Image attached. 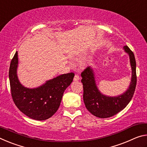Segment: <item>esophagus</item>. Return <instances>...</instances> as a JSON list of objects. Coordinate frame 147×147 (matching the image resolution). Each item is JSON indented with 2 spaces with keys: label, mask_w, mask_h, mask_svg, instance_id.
<instances>
[{
  "label": "esophagus",
  "mask_w": 147,
  "mask_h": 147,
  "mask_svg": "<svg viewBox=\"0 0 147 147\" xmlns=\"http://www.w3.org/2000/svg\"><path fill=\"white\" fill-rule=\"evenodd\" d=\"M80 80V76L78 75V74H75V76L74 77V81H78Z\"/></svg>",
  "instance_id": "1"
}]
</instances>
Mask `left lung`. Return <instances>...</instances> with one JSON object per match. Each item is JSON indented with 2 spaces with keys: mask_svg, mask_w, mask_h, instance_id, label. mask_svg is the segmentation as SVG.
I'll list each match as a JSON object with an SVG mask.
<instances>
[{
  "mask_svg": "<svg viewBox=\"0 0 147 147\" xmlns=\"http://www.w3.org/2000/svg\"><path fill=\"white\" fill-rule=\"evenodd\" d=\"M123 49L130 57L131 68L130 84L124 93L117 96L102 94L96 86L94 71L91 67L84 69L81 73L84 104L89 112L97 117L108 118L116 115L128 105L133 97L137 83L136 59L133 52L128 46H124Z\"/></svg>",
  "mask_w": 147,
  "mask_h": 147,
  "instance_id": "obj_1",
  "label": "left lung"
}]
</instances>
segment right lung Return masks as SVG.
Masks as SVG:
<instances>
[{
    "label": "right lung",
    "instance_id": "obj_1",
    "mask_svg": "<svg viewBox=\"0 0 147 147\" xmlns=\"http://www.w3.org/2000/svg\"><path fill=\"white\" fill-rule=\"evenodd\" d=\"M17 67L18 54L16 52L9 69L11 93L15 104L21 112L32 119L44 121L51 117L58 109L64 91L73 82L74 74H61L38 88L30 89L20 83Z\"/></svg>",
    "mask_w": 147,
    "mask_h": 147
}]
</instances>
